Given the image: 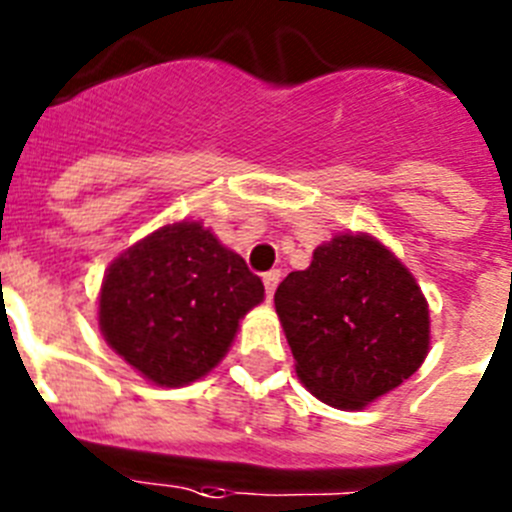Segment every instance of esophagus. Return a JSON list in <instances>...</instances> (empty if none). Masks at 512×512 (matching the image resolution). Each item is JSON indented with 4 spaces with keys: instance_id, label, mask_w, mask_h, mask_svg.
Returning a JSON list of instances; mask_svg holds the SVG:
<instances>
[{
    "instance_id": "obj_1",
    "label": "esophagus",
    "mask_w": 512,
    "mask_h": 512,
    "mask_svg": "<svg viewBox=\"0 0 512 512\" xmlns=\"http://www.w3.org/2000/svg\"><path fill=\"white\" fill-rule=\"evenodd\" d=\"M279 279H282V271L279 269H271L264 274V289H266V297H274V289H277Z\"/></svg>"
}]
</instances>
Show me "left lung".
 Masks as SVG:
<instances>
[{"instance_id": "obj_1", "label": "left lung", "mask_w": 512, "mask_h": 512, "mask_svg": "<svg viewBox=\"0 0 512 512\" xmlns=\"http://www.w3.org/2000/svg\"><path fill=\"white\" fill-rule=\"evenodd\" d=\"M297 377L333 408L359 410L415 374L428 354V302L372 235L315 248L274 295Z\"/></svg>"}]
</instances>
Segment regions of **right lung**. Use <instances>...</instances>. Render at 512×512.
Masks as SVG:
<instances>
[{"mask_svg": "<svg viewBox=\"0 0 512 512\" xmlns=\"http://www.w3.org/2000/svg\"><path fill=\"white\" fill-rule=\"evenodd\" d=\"M264 284L200 223H174L104 274L99 328L122 359L161 387L205 377L233 343Z\"/></svg>", "mask_w": 512, "mask_h": 512, "instance_id": "obj_1", "label": "right lung"}]
</instances>
